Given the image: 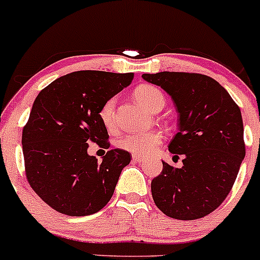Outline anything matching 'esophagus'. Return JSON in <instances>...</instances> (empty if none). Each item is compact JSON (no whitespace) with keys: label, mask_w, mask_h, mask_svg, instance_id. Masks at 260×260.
<instances>
[{"label":"esophagus","mask_w":260,"mask_h":260,"mask_svg":"<svg viewBox=\"0 0 260 260\" xmlns=\"http://www.w3.org/2000/svg\"><path fill=\"white\" fill-rule=\"evenodd\" d=\"M145 159V157L142 154H138V153H134L133 154V161L134 162H142Z\"/></svg>","instance_id":"1"}]
</instances>
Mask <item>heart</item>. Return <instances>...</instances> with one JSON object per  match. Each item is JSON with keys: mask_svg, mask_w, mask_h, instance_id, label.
I'll list each match as a JSON object with an SVG mask.
<instances>
[{"mask_svg": "<svg viewBox=\"0 0 260 260\" xmlns=\"http://www.w3.org/2000/svg\"><path fill=\"white\" fill-rule=\"evenodd\" d=\"M134 98L151 112H156L157 109L165 106V95L152 84H141L136 87L134 91ZM114 109L115 98L110 97L102 104L98 110L99 120L108 130H113L115 127ZM161 141L162 135L158 131H146V133L124 134L118 139L116 145L119 148L129 151V152L146 154L156 150Z\"/></svg>", "mask_w": 260, "mask_h": 260, "instance_id": "b5f03b06", "label": "heart"}]
</instances>
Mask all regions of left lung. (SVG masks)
<instances>
[{
  "instance_id": "8db88e82",
  "label": "left lung",
  "mask_w": 260,
  "mask_h": 260,
  "mask_svg": "<svg viewBox=\"0 0 260 260\" xmlns=\"http://www.w3.org/2000/svg\"><path fill=\"white\" fill-rule=\"evenodd\" d=\"M161 86L179 113V131L168 150L183 167L163 162L151 182L156 206L177 220H197L216 210L231 191L246 156L240 107L214 78L194 72L144 74Z\"/></svg>"
}]
</instances>
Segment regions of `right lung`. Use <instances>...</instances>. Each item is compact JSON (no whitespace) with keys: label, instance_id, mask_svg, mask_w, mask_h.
I'll return each mask as SVG.
<instances>
[{"label":"right lung","instance_id":"obj_1","mask_svg":"<svg viewBox=\"0 0 260 260\" xmlns=\"http://www.w3.org/2000/svg\"><path fill=\"white\" fill-rule=\"evenodd\" d=\"M133 78V72L76 71L46 86L34 101L22 134L25 177L40 199L61 214L92 215L113 197L131 154L114 148L98 162L87 148L91 142L109 147L98 110Z\"/></svg>","mask_w":260,"mask_h":260}]
</instances>
